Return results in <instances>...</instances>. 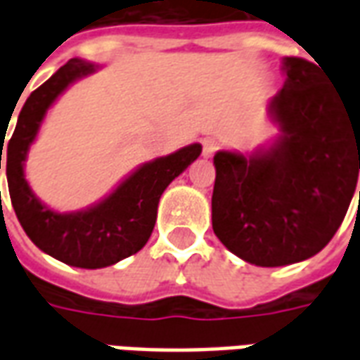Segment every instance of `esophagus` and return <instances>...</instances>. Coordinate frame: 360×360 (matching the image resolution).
<instances>
[{
	"label": "esophagus",
	"mask_w": 360,
	"mask_h": 360,
	"mask_svg": "<svg viewBox=\"0 0 360 360\" xmlns=\"http://www.w3.org/2000/svg\"><path fill=\"white\" fill-rule=\"evenodd\" d=\"M219 148V142L216 139H206L202 142V156L204 158H212L216 154V150Z\"/></svg>",
	"instance_id": "34e87169"
}]
</instances>
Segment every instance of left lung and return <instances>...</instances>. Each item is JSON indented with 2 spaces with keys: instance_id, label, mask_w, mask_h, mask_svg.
Segmentation results:
<instances>
[{
  "instance_id": "1",
  "label": "left lung",
  "mask_w": 360,
  "mask_h": 360,
  "mask_svg": "<svg viewBox=\"0 0 360 360\" xmlns=\"http://www.w3.org/2000/svg\"><path fill=\"white\" fill-rule=\"evenodd\" d=\"M281 69L283 89L268 103L276 141L249 156H214V233L245 262L264 268L324 249L347 214L360 169V108L351 110L307 59L283 58Z\"/></svg>"
}]
</instances>
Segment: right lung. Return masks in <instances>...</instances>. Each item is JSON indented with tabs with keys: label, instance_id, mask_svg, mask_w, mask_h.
<instances>
[{
	"label": "right lung",
	"instance_id": "1",
	"mask_svg": "<svg viewBox=\"0 0 360 360\" xmlns=\"http://www.w3.org/2000/svg\"><path fill=\"white\" fill-rule=\"evenodd\" d=\"M98 69L100 67L84 59H69L28 96L7 144L9 196L25 233L38 249L59 262L89 270L115 264L146 245L156 224L162 193L202 152V146L195 142L169 156L142 164L110 195L86 210L61 214L48 208L32 193L25 177L28 150L53 102L73 82ZM1 142H5L4 136ZM1 152L4 146L0 150V169Z\"/></svg>",
	"mask_w": 360,
	"mask_h": 360
}]
</instances>
